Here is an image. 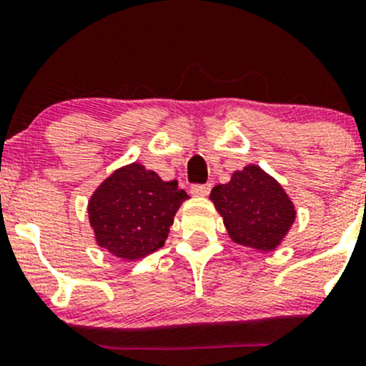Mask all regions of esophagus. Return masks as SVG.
<instances>
[{
  "label": "esophagus",
  "mask_w": 366,
  "mask_h": 366,
  "mask_svg": "<svg viewBox=\"0 0 366 366\" xmlns=\"http://www.w3.org/2000/svg\"><path fill=\"white\" fill-rule=\"evenodd\" d=\"M211 184H193L191 186V193L194 194V197H207L209 193H211Z\"/></svg>",
  "instance_id": "obj_1"
}]
</instances>
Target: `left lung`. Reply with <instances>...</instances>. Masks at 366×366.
Instances as JSON below:
<instances>
[{
	"mask_svg": "<svg viewBox=\"0 0 366 366\" xmlns=\"http://www.w3.org/2000/svg\"><path fill=\"white\" fill-rule=\"evenodd\" d=\"M211 200L229 236L257 250H273L295 219V207L281 184L259 166H247L229 184L212 187Z\"/></svg>",
	"mask_w": 366,
	"mask_h": 366,
	"instance_id": "8db88e82",
	"label": "left lung"
}]
</instances>
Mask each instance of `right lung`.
I'll use <instances>...</instances> for the list:
<instances>
[{
  "mask_svg": "<svg viewBox=\"0 0 366 366\" xmlns=\"http://www.w3.org/2000/svg\"><path fill=\"white\" fill-rule=\"evenodd\" d=\"M187 198L177 180L130 164L112 173L89 202V219L100 247L129 261L164 244L177 209Z\"/></svg>",
  "mask_w": 366,
  "mask_h": 366,
  "instance_id": "1",
  "label": "right lung"
}]
</instances>
